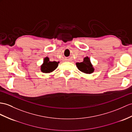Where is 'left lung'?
Masks as SVG:
<instances>
[{"instance_id":"1","label":"left lung","mask_w":132,"mask_h":132,"mask_svg":"<svg viewBox=\"0 0 132 132\" xmlns=\"http://www.w3.org/2000/svg\"><path fill=\"white\" fill-rule=\"evenodd\" d=\"M76 66L78 69L82 72L86 74H91L94 72L95 69L93 67L89 57H84L83 61L81 63H76Z\"/></svg>"}]
</instances>
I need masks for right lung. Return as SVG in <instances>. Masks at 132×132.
<instances>
[{"label": "right lung", "instance_id": "right-lung-1", "mask_svg": "<svg viewBox=\"0 0 132 132\" xmlns=\"http://www.w3.org/2000/svg\"><path fill=\"white\" fill-rule=\"evenodd\" d=\"M59 62H50L49 58L47 56L44 59L43 63L40 66L41 71L44 73H49L53 72L54 70H55L58 66Z\"/></svg>", "mask_w": 132, "mask_h": 132}]
</instances>
